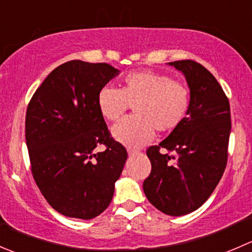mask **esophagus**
Instances as JSON below:
<instances>
[{
  "label": "esophagus",
  "instance_id": "1",
  "mask_svg": "<svg viewBox=\"0 0 252 252\" xmlns=\"http://www.w3.org/2000/svg\"><path fill=\"white\" fill-rule=\"evenodd\" d=\"M139 154V150H135V149H131V147H128V155L129 156H135V155Z\"/></svg>",
  "mask_w": 252,
  "mask_h": 252
}]
</instances>
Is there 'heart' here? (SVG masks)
Segmentation results:
<instances>
[{
	"mask_svg": "<svg viewBox=\"0 0 252 252\" xmlns=\"http://www.w3.org/2000/svg\"><path fill=\"white\" fill-rule=\"evenodd\" d=\"M97 105L110 122L118 121L133 106L135 114L117 123L112 135L126 146L140 147L154 138L155 129L169 133L183 123L190 107V90L163 73L141 70L126 75L119 90L101 89Z\"/></svg>",
	"mask_w": 252,
	"mask_h": 252,
	"instance_id": "b5f03b06",
	"label": "heart"
}]
</instances>
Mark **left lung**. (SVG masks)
<instances>
[{"instance_id":"left-lung-1","label":"left lung","mask_w":252,"mask_h":252,"mask_svg":"<svg viewBox=\"0 0 252 252\" xmlns=\"http://www.w3.org/2000/svg\"><path fill=\"white\" fill-rule=\"evenodd\" d=\"M190 89V107L183 123L146 155L151 173L142 188L147 200L169 216L197 210L211 196L228 159L230 106L220 83L195 61L169 62ZM159 149L174 152V157Z\"/></svg>"}]
</instances>
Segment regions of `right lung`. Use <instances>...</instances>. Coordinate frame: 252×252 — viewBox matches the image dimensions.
I'll use <instances>...</instances> for the list:
<instances>
[{
    "label": "right lung",
    "instance_id": "obj_1",
    "mask_svg": "<svg viewBox=\"0 0 252 252\" xmlns=\"http://www.w3.org/2000/svg\"><path fill=\"white\" fill-rule=\"evenodd\" d=\"M119 70L74 60L53 69L35 91L25 116V140L35 183L61 215L91 220L113 197L126 161L98 110L101 89ZM98 144L106 150L95 153Z\"/></svg>",
    "mask_w": 252,
    "mask_h": 252
}]
</instances>
